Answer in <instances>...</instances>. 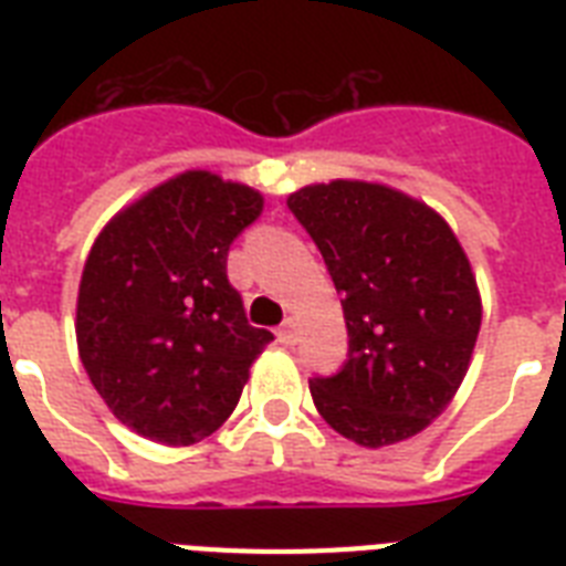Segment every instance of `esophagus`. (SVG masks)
<instances>
[{"label": "esophagus", "instance_id": "1", "mask_svg": "<svg viewBox=\"0 0 566 566\" xmlns=\"http://www.w3.org/2000/svg\"><path fill=\"white\" fill-rule=\"evenodd\" d=\"M275 337H279V344L284 346L296 344V326H293V319H284L282 326H279V332H275Z\"/></svg>", "mask_w": 566, "mask_h": 566}]
</instances>
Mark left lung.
Instances as JSON below:
<instances>
[{
    "instance_id": "obj_1",
    "label": "left lung",
    "mask_w": 566,
    "mask_h": 566,
    "mask_svg": "<svg viewBox=\"0 0 566 566\" xmlns=\"http://www.w3.org/2000/svg\"><path fill=\"white\" fill-rule=\"evenodd\" d=\"M287 208L317 243L349 332L344 367L308 381L317 411L361 447L411 438L455 396L482 326L464 249L429 205L385 185H311Z\"/></svg>"
}]
</instances>
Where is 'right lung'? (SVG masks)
Segmentation results:
<instances>
[{"label": "right lung", "mask_w": 566, "mask_h": 566, "mask_svg": "<svg viewBox=\"0 0 566 566\" xmlns=\"http://www.w3.org/2000/svg\"><path fill=\"white\" fill-rule=\"evenodd\" d=\"M261 193L205 170L128 205L93 243L75 337L93 387L137 434L190 447L234 411L273 335L249 326L226 261Z\"/></svg>", "instance_id": "obj_1"}]
</instances>
